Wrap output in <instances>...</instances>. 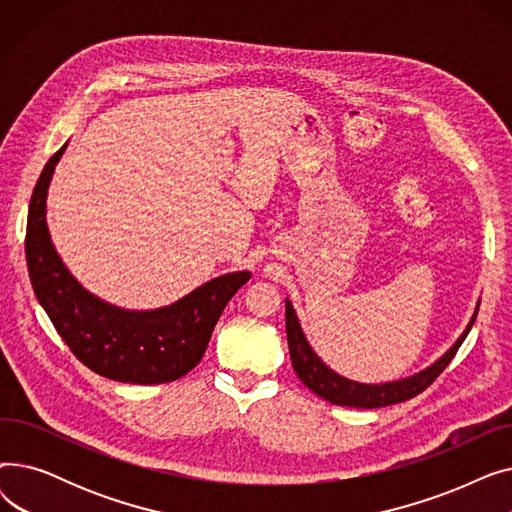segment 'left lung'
Segmentation results:
<instances>
[{
	"instance_id": "obj_1",
	"label": "left lung",
	"mask_w": 512,
	"mask_h": 512,
	"mask_svg": "<svg viewBox=\"0 0 512 512\" xmlns=\"http://www.w3.org/2000/svg\"><path fill=\"white\" fill-rule=\"evenodd\" d=\"M477 311H479V303L475 307L473 317L469 319L465 332L456 338V342L432 365H427L425 369L409 375V378H400V380H392V382H384V384H363V382L344 378V375L330 369L324 361L315 355V351L303 334V328L299 324L297 313H294L292 303L286 299V338H288L290 361H292L294 371H297V375H299V380L311 392L332 402V405L355 407V409H378V407L396 405V402H405V400L417 396L419 392H423L448 367V363L452 361L456 351H459V346L467 338L469 330L473 328Z\"/></svg>"
}]
</instances>
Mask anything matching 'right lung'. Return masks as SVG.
Here are the masks:
<instances>
[{
    "label": "right lung",
    "instance_id": "right-lung-1",
    "mask_svg": "<svg viewBox=\"0 0 512 512\" xmlns=\"http://www.w3.org/2000/svg\"><path fill=\"white\" fill-rule=\"evenodd\" d=\"M66 145L45 164L29 205L24 247L37 301L74 357L91 371L122 384L174 382L203 359L224 307L251 280V272L218 276L151 311L122 309L95 297L64 265L45 218L49 182Z\"/></svg>",
    "mask_w": 512,
    "mask_h": 512
}]
</instances>
